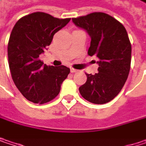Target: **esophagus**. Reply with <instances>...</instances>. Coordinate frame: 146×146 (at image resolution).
Wrapping results in <instances>:
<instances>
[{"instance_id":"obj_1","label":"esophagus","mask_w":146,"mask_h":146,"mask_svg":"<svg viewBox=\"0 0 146 146\" xmlns=\"http://www.w3.org/2000/svg\"><path fill=\"white\" fill-rule=\"evenodd\" d=\"M70 71H71V73H76L78 70H77V69H74L73 68H70Z\"/></svg>"}]
</instances>
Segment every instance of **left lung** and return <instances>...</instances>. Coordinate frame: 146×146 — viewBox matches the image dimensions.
I'll list each match as a JSON object with an SVG mask.
<instances>
[{
	"label": "left lung",
	"mask_w": 146,
	"mask_h": 146,
	"mask_svg": "<svg viewBox=\"0 0 146 146\" xmlns=\"http://www.w3.org/2000/svg\"><path fill=\"white\" fill-rule=\"evenodd\" d=\"M91 38L89 56L98 57V73L88 74L79 87L81 96L94 104H105L114 99L123 87L130 70L131 44L123 25L104 13L72 18Z\"/></svg>",
	"instance_id": "obj_1"
}]
</instances>
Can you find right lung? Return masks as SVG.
<instances>
[{
    "label": "right lung",
    "mask_w": 146,
    "mask_h": 146,
    "mask_svg": "<svg viewBox=\"0 0 146 146\" xmlns=\"http://www.w3.org/2000/svg\"><path fill=\"white\" fill-rule=\"evenodd\" d=\"M70 19L37 12L23 17L14 25L7 45L8 63L15 85L28 101L50 102L70 73L66 66H47L40 60L54 35Z\"/></svg>",
    "instance_id": "right-lung-1"
}]
</instances>
